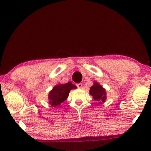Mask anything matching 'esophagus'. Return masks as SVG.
<instances>
[{
  "mask_svg": "<svg viewBox=\"0 0 151 151\" xmlns=\"http://www.w3.org/2000/svg\"><path fill=\"white\" fill-rule=\"evenodd\" d=\"M76 85H77V88H82L83 84H82V83H77Z\"/></svg>",
  "mask_w": 151,
  "mask_h": 151,
  "instance_id": "34e87169",
  "label": "esophagus"
}]
</instances>
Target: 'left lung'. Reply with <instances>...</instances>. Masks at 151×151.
Returning a JSON list of instances; mask_svg holds the SVG:
<instances>
[{"mask_svg":"<svg viewBox=\"0 0 151 151\" xmlns=\"http://www.w3.org/2000/svg\"><path fill=\"white\" fill-rule=\"evenodd\" d=\"M90 94L93 96V99L99 102V104L105 102L106 99V90L96 82H95L93 85L91 87Z\"/></svg>","mask_w":151,"mask_h":151,"instance_id":"left-lung-1","label":"left lung"}]
</instances>
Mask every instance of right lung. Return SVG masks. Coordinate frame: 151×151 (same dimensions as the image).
Returning <instances> with one entry per match:
<instances>
[{"label":"right lung","mask_w":151,"mask_h":151,"mask_svg":"<svg viewBox=\"0 0 151 151\" xmlns=\"http://www.w3.org/2000/svg\"><path fill=\"white\" fill-rule=\"evenodd\" d=\"M76 86L71 82L56 85L49 92V104L53 107H58L68 98L72 89L76 88Z\"/></svg>","instance_id":"1"}]
</instances>
